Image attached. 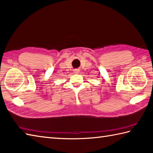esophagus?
<instances>
[{"instance_id":"obj_1","label":"esophagus","mask_w":153,"mask_h":153,"mask_svg":"<svg viewBox=\"0 0 153 153\" xmlns=\"http://www.w3.org/2000/svg\"><path fill=\"white\" fill-rule=\"evenodd\" d=\"M78 71H79V70H76V73H77V72H78Z\"/></svg>"}]
</instances>
